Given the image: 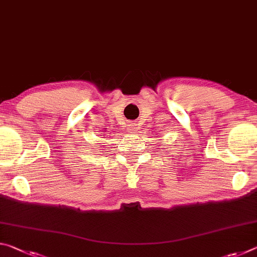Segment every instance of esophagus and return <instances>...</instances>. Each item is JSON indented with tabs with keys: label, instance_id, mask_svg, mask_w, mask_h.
I'll list each match as a JSON object with an SVG mask.
<instances>
[{
	"label": "esophagus",
	"instance_id": "34e87169",
	"mask_svg": "<svg viewBox=\"0 0 257 257\" xmlns=\"http://www.w3.org/2000/svg\"><path fill=\"white\" fill-rule=\"evenodd\" d=\"M138 121H134V122H130L129 124H127V129L129 133L135 134L138 130Z\"/></svg>",
	"mask_w": 257,
	"mask_h": 257
}]
</instances>
